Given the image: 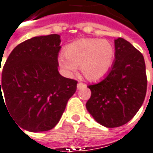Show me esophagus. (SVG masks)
Segmentation results:
<instances>
[{
  "label": "esophagus",
  "mask_w": 153,
  "mask_h": 153,
  "mask_svg": "<svg viewBox=\"0 0 153 153\" xmlns=\"http://www.w3.org/2000/svg\"><path fill=\"white\" fill-rule=\"evenodd\" d=\"M85 87H86V84H84V83H82V82H78V83H77V89H78V90L83 89V88H85Z\"/></svg>",
  "instance_id": "esophagus-1"
}]
</instances>
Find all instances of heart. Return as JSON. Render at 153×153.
<instances>
[{
    "instance_id": "obj_1",
    "label": "heart",
    "mask_w": 153,
    "mask_h": 153,
    "mask_svg": "<svg viewBox=\"0 0 153 153\" xmlns=\"http://www.w3.org/2000/svg\"><path fill=\"white\" fill-rule=\"evenodd\" d=\"M115 60L114 46L108 41L98 38L81 39L72 42L65 49V55L58 57L61 69L72 75L80 66L83 76L97 82L109 74Z\"/></svg>"
}]
</instances>
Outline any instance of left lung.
Returning a JSON list of instances; mask_svg holds the SVG:
<instances>
[{"mask_svg": "<svg viewBox=\"0 0 153 153\" xmlns=\"http://www.w3.org/2000/svg\"><path fill=\"white\" fill-rule=\"evenodd\" d=\"M88 87L91 96L86 108L94 119L107 128L126 125L138 111L146 94L143 55L125 39H116L111 70L104 80Z\"/></svg>", "mask_w": 153, "mask_h": 153, "instance_id": "8db88e82", "label": "left lung"}]
</instances>
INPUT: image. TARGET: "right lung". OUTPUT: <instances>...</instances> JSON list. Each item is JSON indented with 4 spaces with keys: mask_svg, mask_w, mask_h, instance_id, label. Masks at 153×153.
I'll return each mask as SVG.
<instances>
[{
    "mask_svg": "<svg viewBox=\"0 0 153 153\" xmlns=\"http://www.w3.org/2000/svg\"><path fill=\"white\" fill-rule=\"evenodd\" d=\"M60 43L56 34L28 39L13 49L3 66L0 104H6L18 126L28 131L54 128L76 91L77 82L58 71Z\"/></svg>",
    "mask_w": 153,
    "mask_h": 153,
    "instance_id": "right-lung-1",
    "label": "right lung"
}]
</instances>
